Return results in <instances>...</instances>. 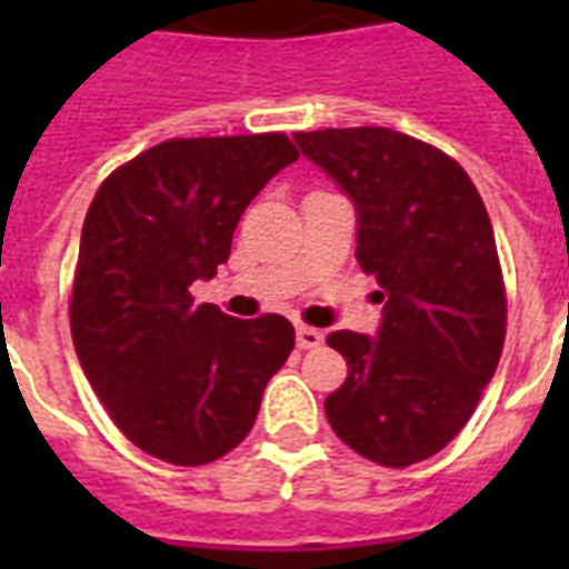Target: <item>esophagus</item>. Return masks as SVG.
Returning a JSON list of instances; mask_svg holds the SVG:
<instances>
[{"label": "esophagus", "mask_w": 569, "mask_h": 569, "mask_svg": "<svg viewBox=\"0 0 569 569\" xmlns=\"http://www.w3.org/2000/svg\"><path fill=\"white\" fill-rule=\"evenodd\" d=\"M296 341L301 350H313V347L322 345V332L320 329H313V326H298Z\"/></svg>", "instance_id": "esophagus-1"}]
</instances>
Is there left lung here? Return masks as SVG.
<instances>
[{
    "label": "left lung",
    "instance_id": "1",
    "mask_svg": "<svg viewBox=\"0 0 569 569\" xmlns=\"http://www.w3.org/2000/svg\"><path fill=\"white\" fill-rule=\"evenodd\" d=\"M296 142L353 200L357 259L383 289L378 332L329 335L347 381L326 418L375 463H420L466 427L500 362L506 292L488 210L460 163L399 130Z\"/></svg>",
    "mask_w": 569,
    "mask_h": 569
}]
</instances>
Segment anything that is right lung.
I'll return each mask as SVG.
<instances>
[{
  "mask_svg": "<svg viewBox=\"0 0 569 569\" xmlns=\"http://www.w3.org/2000/svg\"><path fill=\"white\" fill-rule=\"evenodd\" d=\"M292 161L283 133L167 140L118 167L84 216L72 345L118 429L158 460L203 466L240 445L296 347L280 313L234 320L188 292Z\"/></svg>",
  "mask_w": 569,
  "mask_h": 569,
  "instance_id": "add662e5",
  "label": "right lung"
}]
</instances>
